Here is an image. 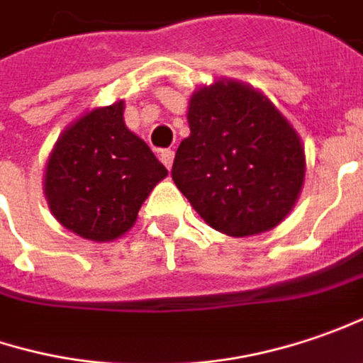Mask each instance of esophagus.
Masks as SVG:
<instances>
[{
  "label": "esophagus",
  "mask_w": 363,
  "mask_h": 363,
  "mask_svg": "<svg viewBox=\"0 0 363 363\" xmlns=\"http://www.w3.org/2000/svg\"><path fill=\"white\" fill-rule=\"evenodd\" d=\"M160 160L164 162V167L170 170V167H172V160H174V152L172 150H162L160 152Z\"/></svg>",
  "instance_id": "1"
}]
</instances>
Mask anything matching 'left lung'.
<instances>
[{
    "label": "left lung",
    "instance_id": "obj_1",
    "mask_svg": "<svg viewBox=\"0 0 363 363\" xmlns=\"http://www.w3.org/2000/svg\"><path fill=\"white\" fill-rule=\"evenodd\" d=\"M191 134L177 150L172 181L199 217L229 237L281 223L306 181V150L291 122L261 90L217 78L189 100Z\"/></svg>",
    "mask_w": 363,
    "mask_h": 363
}]
</instances>
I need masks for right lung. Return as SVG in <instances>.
<instances>
[{
	"mask_svg": "<svg viewBox=\"0 0 363 363\" xmlns=\"http://www.w3.org/2000/svg\"><path fill=\"white\" fill-rule=\"evenodd\" d=\"M169 174L124 122V100L84 112L45 160L44 194L56 220L94 243L130 231L152 189Z\"/></svg>",
	"mask_w": 363,
	"mask_h": 363,
	"instance_id": "add662e5",
	"label": "right lung"
}]
</instances>
